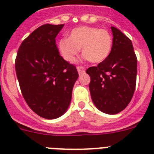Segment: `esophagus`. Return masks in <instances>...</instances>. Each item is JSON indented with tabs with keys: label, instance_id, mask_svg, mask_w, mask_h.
Returning <instances> with one entry per match:
<instances>
[{
	"label": "esophagus",
	"instance_id": "1",
	"mask_svg": "<svg viewBox=\"0 0 154 154\" xmlns=\"http://www.w3.org/2000/svg\"><path fill=\"white\" fill-rule=\"evenodd\" d=\"M77 70H78V72L79 74V75L85 72V68L82 67V66H78L77 67Z\"/></svg>",
	"mask_w": 154,
	"mask_h": 154
}]
</instances>
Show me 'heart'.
I'll return each mask as SVG.
<instances>
[{"instance_id": "heart-1", "label": "heart", "mask_w": 154, "mask_h": 154, "mask_svg": "<svg viewBox=\"0 0 154 154\" xmlns=\"http://www.w3.org/2000/svg\"><path fill=\"white\" fill-rule=\"evenodd\" d=\"M112 48V38L108 31L89 26L74 28L68 39H61L58 43L61 56L69 62H75L82 48L85 59L100 63L108 58Z\"/></svg>"}]
</instances>
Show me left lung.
Masks as SVG:
<instances>
[{"mask_svg":"<svg viewBox=\"0 0 154 154\" xmlns=\"http://www.w3.org/2000/svg\"><path fill=\"white\" fill-rule=\"evenodd\" d=\"M112 48L108 58L97 66L90 67L89 91L96 108L106 114H116L131 101L135 91L137 59L132 42L115 27Z\"/></svg>","mask_w":154,"mask_h":154,"instance_id":"left-lung-1","label":"left lung"}]
</instances>
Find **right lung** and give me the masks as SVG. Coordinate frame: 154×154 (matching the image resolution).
Here are the masks:
<instances>
[{
	"instance_id": "1",
	"label": "right lung",
	"mask_w": 154,
	"mask_h": 154,
	"mask_svg": "<svg viewBox=\"0 0 154 154\" xmlns=\"http://www.w3.org/2000/svg\"><path fill=\"white\" fill-rule=\"evenodd\" d=\"M64 24H44L19 48L15 70L23 97L39 116L54 119L69 108L77 69L59 55L55 38Z\"/></svg>"
}]
</instances>
